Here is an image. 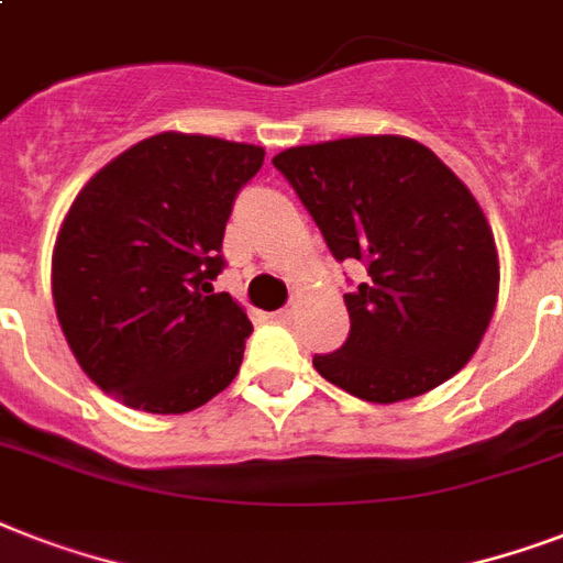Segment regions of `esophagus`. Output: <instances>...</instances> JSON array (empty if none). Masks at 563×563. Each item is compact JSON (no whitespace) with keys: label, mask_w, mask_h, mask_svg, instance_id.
<instances>
[{"label":"esophagus","mask_w":563,"mask_h":563,"mask_svg":"<svg viewBox=\"0 0 563 563\" xmlns=\"http://www.w3.org/2000/svg\"><path fill=\"white\" fill-rule=\"evenodd\" d=\"M291 318H295V303H289V307H283L274 312V321H277V324H289Z\"/></svg>","instance_id":"34e87169"}]
</instances>
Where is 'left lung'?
Masks as SVG:
<instances>
[{
	"label": "left lung",
	"instance_id": "1",
	"mask_svg": "<svg viewBox=\"0 0 563 563\" xmlns=\"http://www.w3.org/2000/svg\"><path fill=\"white\" fill-rule=\"evenodd\" d=\"M289 180L339 263L368 268L344 295L351 335L316 356L324 379L368 402L432 391L467 365L488 330L499 260L485 212L409 136H347L286 148Z\"/></svg>",
	"mask_w": 563,
	"mask_h": 563
}]
</instances>
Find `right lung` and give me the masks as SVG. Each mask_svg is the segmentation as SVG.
<instances>
[{
    "label": "right lung",
    "instance_id": "add662e5",
    "mask_svg": "<svg viewBox=\"0 0 563 563\" xmlns=\"http://www.w3.org/2000/svg\"><path fill=\"white\" fill-rule=\"evenodd\" d=\"M263 157L260 145L166 131L78 192L52 254V298L101 391L184 415L233 383L254 327L212 280L233 201Z\"/></svg>",
    "mask_w": 563,
    "mask_h": 563
}]
</instances>
